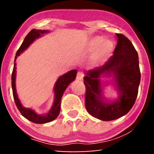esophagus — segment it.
<instances>
[{
  "label": "esophagus",
  "instance_id": "obj_1",
  "mask_svg": "<svg viewBox=\"0 0 154 154\" xmlns=\"http://www.w3.org/2000/svg\"><path fill=\"white\" fill-rule=\"evenodd\" d=\"M77 79L79 80H82L83 78V74L82 72H78L77 75Z\"/></svg>",
  "mask_w": 154,
  "mask_h": 154
}]
</instances>
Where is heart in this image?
Returning a JSON list of instances; mask_svg holds the SVG:
<instances>
[{"label": "heart", "mask_w": 154, "mask_h": 154, "mask_svg": "<svg viewBox=\"0 0 154 154\" xmlns=\"http://www.w3.org/2000/svg\"><path fill=\"white\" fill-rule=\"evenodd\" d=\"M113 49L114 45L111 41L105 39L103 36H94L89 38L85 44L83 51L85 54H89L94 51L90 58V63L96 65L105 61Z\"/></svg>", "instance_id": "1"}]
</instances>
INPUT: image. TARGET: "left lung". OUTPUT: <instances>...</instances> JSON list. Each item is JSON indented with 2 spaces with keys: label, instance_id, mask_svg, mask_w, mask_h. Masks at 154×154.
<instances>
[{
  "label": "left lung",
  "instance_id": "8db88e82",
  "mask_svg": "<svg viewBox=\"0 0 154 154\" xmlns=\"http://www.w3.org/2000/svg\"><path fill=\"white\" fill-rule=\"evenodd\" d=\"M116 38L113 56L102 66L85 71L83 77L86 88V110L103 121L114 120L128 113L137 99L140 81L139 56L134 47L122 34H116ZM103 76L113 78L112 82L119 94L114 101L103 96V88L106 84L101 81Z\"/></svg>",
  "mask_w": 154,
  "mask_h": 154
}]
</instances>
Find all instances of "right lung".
Returning <instances> with one entry per match:
<instances>
[{
	"instance_id": "1",
	"label": "right lung",
	"mask_w": 154,
	"mask_h": 154,
	"mask_svg": "<svg viewBox=\"0 0 154 154\" xmlns=\"http://www.w3.org/2000/svg\"><path fill=\"white\" fill-rule=\"evenodd\" d=\"M49 31L47 30H36L32 29L26 36L24 41L20 48L17 51L16 56L14 60V66L11 75V85L13 90V95L18 110L20 111L21 114L26 118L28 120L34 122L36 124H45L50 122L55 119L58 116L60 111V104L61 98L63 96L64 91L66 90L67 87L71 82H73L76 78L77 71L76 69L71 70L64 75L59 77V78L55 83L54 87V100L53 105L48 113L44 115L36 113L35 110L30 108H26L21 103L17 94L16 92V85H15V77H16V59L21 54L23 53L31 44L36 39H37L44 34L49 33Z\"/></svg>"
}]
</instances>
